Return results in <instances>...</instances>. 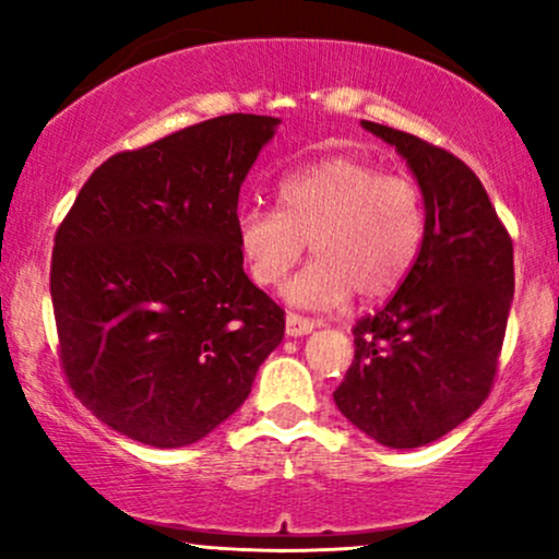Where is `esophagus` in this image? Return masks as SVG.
Wrapping results in <instances>:
<instances>
[{"label":"esophagus","mask_w":559,"mask_h":559,"mask_svg":"<svg viewBox=\"0 0 559 559\" xmlns=\"http://www.w3.org/2000/svg\"><path fill=\"white\" fill-rule=\"evenodd\" d=\"M316 320L310 318H301L297 312H288L286 316V336H305V333H310L316 329Z\"/></svg>","instance_id":"esophagus-1"}]
</instances>
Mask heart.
Masks as SVG:
<instances>
[{"mask_svg": "<svg viewBox=\"0 0 559 559\" xmlns=\"http://www.w3.org/2000/svg\"><path fill=\"white\" fill-rule=\"evenodd\" d=\"M423 239L420 186L352 157L292 173L278 183V210L249 207L236 217L239 252L262 288L284 284L310 243L318 260L286 294L312 307L342 305L352 292L365 301L394 294L415 267Z\"/></svg>", "mask_w": 559, "mask_h": 559, "instance_id": "heart-1", "label": "heart"}]
</instances>
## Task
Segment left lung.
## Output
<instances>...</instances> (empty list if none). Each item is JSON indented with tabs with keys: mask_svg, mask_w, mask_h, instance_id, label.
Here are the masks:
<instances>
[{
	"mask_svg": "<svg viewBox=\"0 0 559 559\" xmlns=\"http://www.w3.org/2000/svg\"><path fill=\"white\" fill-rule=\"evenodd\" d=\"M407 159L426 202V239L404 284L355 323V360L333 391L378 444L415 449L457 428L497 378L515 292L512 239L460 157L362 120Z\"/></svg>",
	"mask_w": 559,
	"mask_h": 559,
	"instance_id": "8db88e82",
	"label": "left lung"
}]
</instances>
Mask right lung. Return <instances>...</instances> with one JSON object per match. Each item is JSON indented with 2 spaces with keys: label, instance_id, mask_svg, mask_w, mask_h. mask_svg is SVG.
I'll return each mask as SVG.
<instances>
[{
  "label": "right lung",
  "instance_id": "right-lung-1",
  "mask_svg": "<svg viewBox=\"0 0 559 559\" xmlns=\"http://www.w3.org/2000/svg\"><path fill=\"white\" fill-rule=\"evenodd\" d=\"M278 118L221 115L96 168L55 234L60 368L141 444H194L230 418L284 338L243 273L239 191Z\"/></svg>",
  "mask_w": 559,
  "mask_h": 559
}]
</instances>
